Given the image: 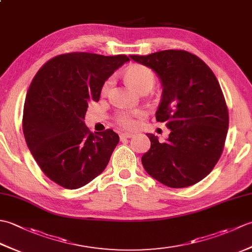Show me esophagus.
<instances>
[{
  "instance_id": "esophagus-1",
  "label": "esophagus",
  "mask_w": 252,
  "mask_h": 252,
  "mask_svg": "<svg viewBox=\"0 0 252 252\" xmlns=\"http://www.w3.org/2000/svg\"><path fill=\"white\" fill-rule=\"evenodd\" d=\"M133 136H134L133 133H122V134L120 135V138L121 140H125V138H131Z\"/></svg>"
}]
</instances>
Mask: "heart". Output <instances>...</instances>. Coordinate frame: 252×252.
<instances>
[{
    "instance_id": "b5f03b06",
    "label": "heart",
    "mask_w": 252,
    "mask_h": 252,
    "mask_svg": "<svg viewBox=\"0 0 252 252\" xmlns=\"http://www.w3.org/2000/svg\"><path fill=\"white\" fill-rule=\"evenodd\" d=\"M125 77L133 87L141 91V92L145 90H152L155 82H156V76H155L152 69L144 65H138V63L127 68L125 72ZM112 85H114V78L109 77L108 79H106L103 85H101V95L108 94ZM141 114L142 111L138 109H122L117 112L115 120L120 126L126 127V129H132L136 125V117Z\"/></svg>"
}]
</instances>
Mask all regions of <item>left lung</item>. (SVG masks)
Masks as SVG:
<instances>
[{
	"mask_svg": "<svg viewBox=\"0 0 252 252\" xmlns=\"http://www.w3.org/2000/svg\"><path fill=\"white\" fill-rule=\"evenodd\" d=\"M130 57L161 80L156 120L171 130L164 143L147 134L151 149L142 157L144 169L172 189L198 183L218 163L228 130V109L218 79L205 62L183 50Z\"/></svg>",
	"mask_w": 252,
	"mask_h": 252,
	"instance_id": "8db88e82",
	"label": "left lung"
}]
</instances>
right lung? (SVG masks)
<instances>
[{
  "label": "right lung",
  "instance_id": "right-lung-1",
  "mask_svg": "<svg viewBox=\"0 0 252 252\" xmlns=\"http://www.w3.org/2000/svg\"><path fill=\"white\" fill-rule=\"evenodd\" d=\"M129 61L126 55L66 53L32 79L24 106L25 140L42 172L63 189L84 186L108 164L119 135L111 129L92 133L83 120L105 80Z\"/></svg>",
  "mask_w": 252,
  "mask_h": 252
}]
</instances>
